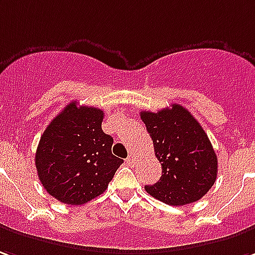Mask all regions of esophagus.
<instances>
[{
  "label": "esophagus",
  "instance_id": "34e87169",
  "mask_svg": "<svg viewBox=\"0 0 255 255\" xmlns=\"http://www.w3.org/2000/svg\"><path fill=\"white\" fill-rule=\"evenodd\" d=\"M127 163L128 164H133V163H135V156H133V154H129V156H128Z\"/></svg>",
  "mask_w": 255,
  "mask_h": 255
}]
</instances>
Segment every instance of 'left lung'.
<instances>
[{
  "mask_svg": "<svg viewBox=\"0 0 255 255\" xmlns=\"http://www.w3.org/2000/svg\"><path fill=\"white\" fill-rule=\"evenodd\" d=\"M161 164V178L146 185V192L170 206H185L200 200L217 179L218 160L207 133L188 109L171 108L140 112Z\"/></svg>",
  "mask_w": 255,
  "mask_h": 255,
  "instance_id": "8db88e82",
  "label": "left lung"
}]
</instances>
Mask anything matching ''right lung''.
<instances>
[{"instance_id": "add662e5", "label": "right lung", "mask_w": 255, "mask_h": 255, "mask_svg": "<svg viewBox=\"0 0 255 255\" xmlns=\"http://www.w3.org/2000/svg\"><path fill=\"white\" fill-rule=\"evenodd\" d=\"M103 110L69 103L49 123L35 152L44 189L56 200L80 206L108 189L124 163L112 154L113 138L102 131Z\"/></svg>"}]
</instances>
